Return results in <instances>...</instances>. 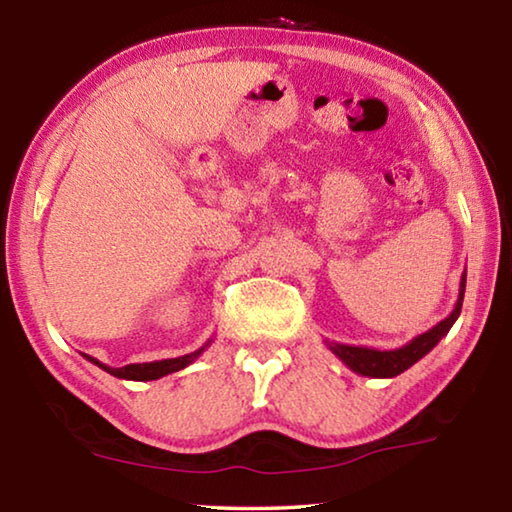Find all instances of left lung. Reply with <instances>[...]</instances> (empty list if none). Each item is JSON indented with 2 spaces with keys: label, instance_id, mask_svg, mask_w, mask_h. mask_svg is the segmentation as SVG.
<instances>
[{
  "label": "left lung",
  "instance_id": "1",
  "mask_svg": "<svg viewBox=\"0 0 512 512\" xmlns=\"http://www.w3.org/2000/svg\"><path fill=\"white\" fill-rule=\"evenodd\" d=\"M465 277L467 273L463 271L461 287H458V300L452 309V314L440 320L438 325L427 329L424 334L415 336L413 341L402 345V348L377 350V348H366V345H348V343H336L327 339H325V345L352 372H357V375L375 377V379H391V377L402 375V372L409 370L413 363H418L424 354H429L433 348H436L438 341L443 339V336H447L449 329H452V325L456 323V318L461 316L463 296H465Z\"/></svg>",
  "mask_w": 512,
  "mask_h": 512
}]
</instances>
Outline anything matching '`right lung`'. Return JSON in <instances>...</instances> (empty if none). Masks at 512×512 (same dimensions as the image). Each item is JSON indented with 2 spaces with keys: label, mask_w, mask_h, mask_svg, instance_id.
I'll list each match as a JSON object with an SVG mask.
<instances>
[{
  "label": "right lung",
  "mask_w": 512,
  "mask_h": 512,
  "mask_svg": "<svg viewBox=\"0 0 512 512\" xmlns=\"http://www.w3.org/2000/svg\"><path fill=\"white\" fill-rule=\"evenodd\" d=\"M210 343H212V339L207 341L203 348H198L196 352L183 354V357H176V359H162V361H149V363H128V366H121V368H110V366H106V363H101L94 357H90V354H83V357L88 359L90 363H94V366H99L101 370L110 372L112 377L128 379V381H153V379H160L164 375H171V372H178V370L187 368L189 363H194L207 348H210Z\"/></svg>",
  "instance_id": "add662e5"
}]
</instances>
